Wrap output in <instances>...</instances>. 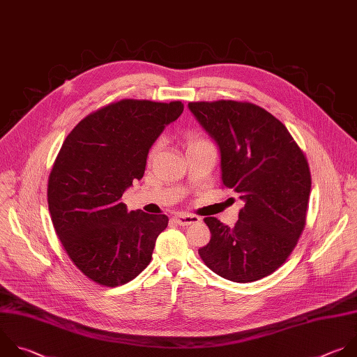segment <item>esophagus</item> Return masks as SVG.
Returning a JSON list of instances; mask_svg holds the SVG:
<instances>
[{
    "mask_svg": "<svg viewBox=\"0 0 357 357\" xmlns=\"http://www.w3.org/2000/svg\"><path fill=\"white\" fill-rule=\"evenodd\" d=\"M174 220L179 224V225H190V224H195L197 222L200 218L197 215H193V214H176L174 217Z\"/></svg>",
    "mask_w": 357,
    "mask_h": 357,
    "instance_id": "obj_1",
    "label": "esophagus"
}]
</instances>
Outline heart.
<instances>
[{
  "instance_id": "obj_1",
  "label": "heart",
  "mask_w": 357,
  "mask_h": 357,
  "mask_svg": "<svg viewBox=\"0 0 357 357\" xmlns=\"http://www.w3.org/2000/svg\"><path fill=\"white\" fill-rule=\"evenodd\" d=\"M203 142H204V140H202V139L193 137V139H190V140H189V144H188V146L190 147V146H195V144H197V143H203ZM157 150H158V147L155 146V147L151 150V153H150V157H153V155L157 153Z\"/></svg>"
}]
</instances>
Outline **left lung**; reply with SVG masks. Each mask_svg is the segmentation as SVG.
I'll return each instance as SVG.
<instances>
[{
	"label": "left lung",
	"instance_id": "1",
	"mask_svg": "<svg viewBox=\"0 0 357 357\" xmlns=\"http://www.w3.org/2000/svg\"><path fill=\"white\" fill-rule=\"evenodd\" d=\"M217 143L221 181L245 202L234 227L206 217L211 238L199 250L218 276L248 283L280 268L305 225L311 174L286 126L251 102H189Z\"/></svg>",
	"mask_w": 357,
	"mask_h": 357
}]
</instances>
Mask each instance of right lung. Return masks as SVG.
<instances>
[{
	"instance_id": "1",
	"label": "right lung",
	"mask_w": 357,
	"mask_h": 357,
	"mask_svg": "<svg viewBox=\"0 0 357 357\" xmlns=\"http://www.w3.org/2000/svg\"><path fill=\"white\" fill-rule=\"evenodd\" d=\"M182 112L179 100L122 99L82 119L59 151L47 185L52 221L73 264L100 286L125 284L151 262L168 217L129 213L122 196Z\"/></svg>"
}]
</instances>
